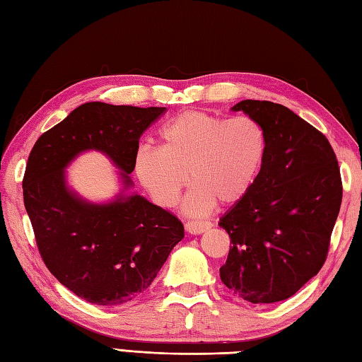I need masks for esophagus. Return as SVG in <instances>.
<instances>
[{
  "label": "esophagus",
  "instance_id": "esophagus-1",
  "mask_svg": "<svg viewBox=\"0 0 362 362\" xmlns=\"http://www.w3.org/2000/svg\"><path fill=\"white\" fill-rule=\"evenodd\" d=\"M213 227L211 222L209 221H188L185 224V230L191 235H201L206 230H210Z\"/></svg>",
  "mask_w": 362,
  "mask_h": 362
}]
</instances>
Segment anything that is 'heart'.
<instances>
[{
	"instance_id": "obj_1",
	"label": "heart",
	"mask_w": 362,
	"mask_h": 362,
	"mask_svg": "<svg viewBox=\"0 0 362 362\" xmlns=\"http://www.w3.org/2000/svg\"><path fill=\"white\" fill-rule=\"evenodd\" d=\"M266 132L259 122L240 115L222 118L201 110L177 115L160 130V149L143 146L135 157V173L157 205L179 202L189 180L193 189L183 204L191 216L209 213L216 202H240L263 168Z\"/></svg>"
}]
</instances>
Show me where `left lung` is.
<instances>
[{"label":"left lung","mask_w":362,"mask_h":362,"mask_svg":"<svg viewBox=\"0 0 362 362\" xmlns=\"http://www.w3.org/2000/svg\"><path fill=\"white\" fill-rule=\"evenodd\" d=\"M266 132L263 168L245 197L219 221L232 245L221 280L250 303L286 300L317 275L342 202V180L327 136L288 107H232Z\"/></svg>","instance_id":"1"}]
</instances>
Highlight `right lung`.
<instances>
[{
	"label": "right lung",
	"mask_w": 362,
	"mask_h": 362,
	"mask_svg": "<svg viewBox=\"0 0 362 362\" xmlns=\"http://www.w3.org/2000/svg\"><path fill=\"white\" fill-rule=\"evenodd\" d=\"M165 107L87 103L35 141L23 199L38 252L56 279L90 303L117 306L151 286L174 245L185 236L173 213L132 187L138 141ZM86 150L105 153L125 188L107 204H91L67 188L64 168Z\"/></svg>",
	"instance_id": "1"
}]
</instances>
